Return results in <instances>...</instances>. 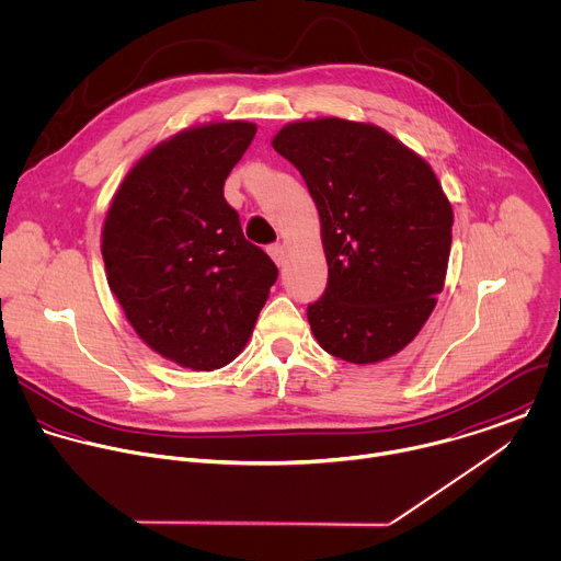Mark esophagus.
I'll return each instance as SVG.
<instances>
[{
    "label": "esophagus",
    "instance_id": "esophagus-1",
    "mask_svg": "<svg viewBox=\"0 0 561 561\" xmlns=\"http://www.w3.org/2000/svg\"><path fill=\"white\" fill-rule=\"evenodd\" d=\"M270 256L274 259V263L278 265V267H283L285 263H287V250H285V243H274V245H270Z\"/></svg>",
    "mask_w": 561,
    "mask_h": 561
}]
</instances>
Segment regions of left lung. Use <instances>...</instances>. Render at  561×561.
<instances>
[{
	"mask_svg": "<svg viewBox=\"0 0 561 561\" xmlns=\"http://www.w3.org/2000/svg\"><path fill=\"white\" fill-rule=\"evenodd\" d=\"M272 147L307 182L329 265L307 318L318 344L351 364L405 348L443 291L454 213L432 167L373 123L285 125Z\"/></svg>",
	"mask_w": 561,
	"mask_h": 561,
	"instance_id": "left-lung-1",
	"label": "left lung"
}]
</instances>
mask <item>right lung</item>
Instances as JSON below:
<instances>
[{
    "instance_id": "obj_1",
    "label": "right lung",
    "mask_w": 561,
    "mask_h": 561,
    "mask_svg": "<svg viewBox=\"0 0 561 561\" xmlns=\"http://www.w3.org/2000/svg\"><path fill=\"white\" fill-rule=\"evenodd\" d=\"M254 134V123L221 121L156 145L125 175L103 224L112 294L138 337L182 368L230 364L278 278L224 199Z\"/></svg>"
}]
</instances>
